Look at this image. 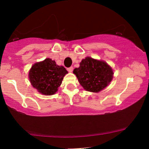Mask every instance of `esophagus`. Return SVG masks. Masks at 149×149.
<instances>
[{"label":"esophagus","instance_id":"obj_1","mask_svg":"<svg viewBox=\"0 0 149 149\" xmlns=\"http://www.w3.org/2000/svg\"><path fill=\"white\" fill-rule=\"evenodd\" d=\"M67 70H68V71L69 72H72V71H73V67H70V68H68V69H67Z\"/></svg>","mask_w":149,"mask_h":149}]
</instances>
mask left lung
Wrapping results in <instances>:
<instances>
[{
    "label": "left lung",
    "instance_id": "left-lung-1",
    "mask_svg": "<svg viewBox=\"0 0 149 149\" xmlns=\"http://www.w3.org/2000/svg\"><path fill=\"white\" fill-rule=\"evenodd\" d=\"M79 83L85 90L97 93L106 88L113 78V70L107 62L90 57L83 59L79 68H74Z\"/></svg>",
    "mask_w": 149,
    "mask_h": 149
}]
</instances>
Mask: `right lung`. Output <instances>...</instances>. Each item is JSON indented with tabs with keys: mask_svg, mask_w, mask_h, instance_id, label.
<instances>
[{
	"mask_svg": "<svg viewBox=\"0 0 149 149\" xmlns=\"http://www.w3.org/2000/svg\"><path fill=\"white\" fill-rule=\"evenodd\" d=\"M68 71L62 66H58L54 60L46 58L32 65L28 77L31 85L38 92L45 95L55 94Z\"/></svg>",
	"mask_w": 149,
	"mask_h": 149,
	"instance_id": "right-lung-1",
	"label": "right lung"
}]
</instances>
